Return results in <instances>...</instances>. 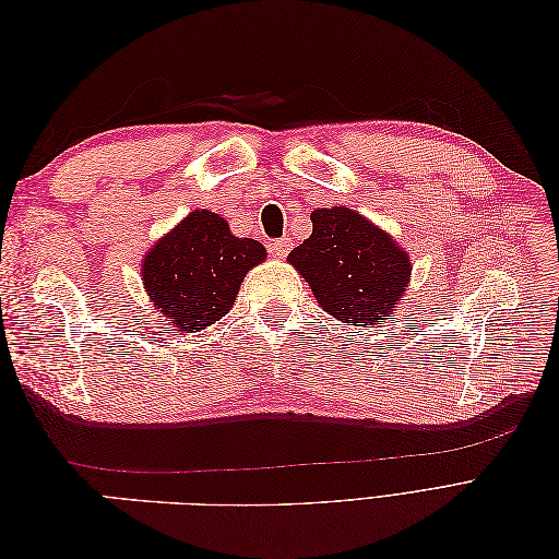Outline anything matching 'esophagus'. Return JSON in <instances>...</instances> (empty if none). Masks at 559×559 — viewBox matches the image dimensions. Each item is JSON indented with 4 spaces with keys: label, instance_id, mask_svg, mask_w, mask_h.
<instances>
[{
    "label": "esophagus",
    "instance_id": "esophagus-1",
    "mask_svg": "<svg viewBox=\"0 0 559 559\" xmlns=\"http://www.w3.org/2000/svg\"><path fill=\"white\" fill-rule=\"evenodd\" d=\"M292 247H294V240H292V238H280V240H275L273 245H270V251H273L277 259H284L286 253L292 251Z\"/></svg>",
    "mask_w": 559,
    "mask_h": 559
}]
</instances>
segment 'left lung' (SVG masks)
Here are the masks:
<instances>
[{
	"label": "left lung",
	"mask_w": 559,
	"mask_h": 559,
	"mask_svg": "<svg viewBox=\"0 0 559 559\" xmlns=\"http://www.w3.org/2000/svg\"><path fill=\"white\" fill-rule=\"evenodd\" d=\"M310 218L312 235L286 261L306 277L324 312L343 326L364 329L394 319L411 282L408 253L349 207H321Z\"/></svg>",
	"instance_id": "1"
}]
</instances>
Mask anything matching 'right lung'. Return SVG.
Segmentation results:
<instances>
[{
  "instance_id": "obj_1",
  "label": "right lung",
  "mask_w": 559,
  "mask_h": 559,
  "mask_svg": "<svg viewBox=\"0 0 559 559\" xmlns=\"http://www.w3.org/2000/svg\"><path fill=\"white\" fill-rule=\"evenodd\" d=\"M265 247L235 238L224 216L195 210L146 251L144 289L175 331L195 333L228 314L245 275Z\"/></svg>"
}]
</instances>
